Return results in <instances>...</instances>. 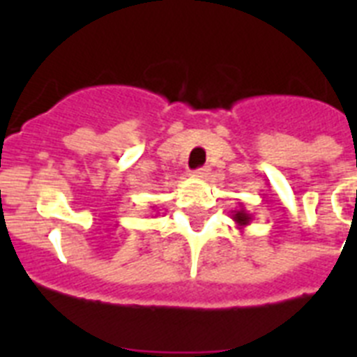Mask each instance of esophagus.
<instances>
[{"mask_svg":"<svg viewBox=\"0 0 357 357\" xmlns=\"http://www.w3.org/2000/svg\"><path fill=\"white\" fill-rule=\"evenodd\" d=\"M207 175H209V168H198L193 172V176H197V178H206Z\"/></svg>","mask_w":357,"mask_h":357,"instance_id":"esophagus-1","label":"esophagus"}]
</instances>
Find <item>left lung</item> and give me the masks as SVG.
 Returning <instances> with one entry per match:
<instances>
[{"instance_id": "8db88e82", "label": "left lung", "mask_w": 357, "mask_h": 357, "mask_svg": "<svg viewBox=\"0 0 357 357\" xmlns=\"http://www.w3.org/2000/svg\"><path fill=\"white\" fill-rule=\"evenodd\" d=\"M230 218L234 220L239 230H243L247 225H250V222H252V214L248 213V211L245 209L243 206H239L238 209H234V211H230Z\"/></svg>"}]
</instances>
